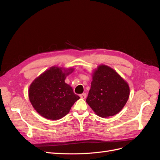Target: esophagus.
<instances>
[{"instance_id":"esophagus-1","label":"esophagus","mask_w":160,"mask_h":160,"mask_svg":"<svg viewBox=\"0 0 160 160\" xmlns=\"http://www.w3.org/2000/svg\"><path fill=\"white\" fill-rule=\"evenodd\" d=\"M79 96H80V98H81V99H85L86 98V97H87V94L85 93H83V94H81Z\"/></svg>"}]
</instances>
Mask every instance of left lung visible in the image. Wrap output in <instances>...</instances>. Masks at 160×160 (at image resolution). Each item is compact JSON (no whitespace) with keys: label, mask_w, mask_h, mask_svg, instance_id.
<instances>
[{"label":"left lung","mask_w":160,"mask_h":160,"mask_svg":"<svg viewBox=\"0 0 160 160\" xmlns=\"http://www.w3.org/2000/svg\"><path fill=\"white\" fill-rule=\"evenodd\" d=\"M92 79L86 102L99 117L118 113L129 99L128 83L114 69L105 65L98 67Z\"/></svg>","instance_id":"obj_1"}]
</instances>
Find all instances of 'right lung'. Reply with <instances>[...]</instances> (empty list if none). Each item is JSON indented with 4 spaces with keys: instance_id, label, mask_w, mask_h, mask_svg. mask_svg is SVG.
I'll use <instances>...</instances> for the list:
<instances>
[{
    "instance_id": "right-lung-1",
    "label": "right lung",
    "mask_w": 160,
    "mask_h": 160,
    "mask_svg": "<svg viewBox=\"0 0 160 160\" xmlns=\"http://www.w3.org/2000/svg\"><path fill=\"white\" fill-rule=\"evenodd\" d=\"M73 71V68L53 66L32 82L28 98L34 109L43 118L52 120L63 118L80 98L65 82L66 77Z\"/></svg>"
}]
</instances>
